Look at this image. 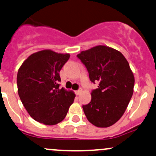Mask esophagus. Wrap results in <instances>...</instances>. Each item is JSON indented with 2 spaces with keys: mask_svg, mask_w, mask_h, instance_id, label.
<instances>
[{
  "mask_svg": "<svg viewBox=\"0 0 156 156\" xmlns=\"http://www.w3.org/2000/svg\"><path fill=\"white\" fill-rule=\"evenodd\" d=\"M82 92V90L81 89H80V90H77V91H75V94H76V95H80V94H81Z\"/></svg>",
  "mask_w": 156,
  "mask_h": 156,
  "instance_id": "obj_1",
  "label": "esophagus"
}]
</instances>
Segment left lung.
<instances>
[{"label":"left lung","instance_id":"1","mask_svg":"<svg viewBox=\"0 0 156 156\" xmlns=\"http://www.w3.org/2000/svg\"><path fill=\"white\" fill-rule=\"evenodd\" d=\"M77 57L85 65L90 79L98 83L91 101L83 106L87 119L98 127H108L122 117L133 94L135 78L123 54L107 46L82 51Z\"/></svg>","mask_w":156,"mask_h":156}]
</instances>
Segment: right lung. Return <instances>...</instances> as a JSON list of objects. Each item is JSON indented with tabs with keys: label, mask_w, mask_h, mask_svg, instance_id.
Instances as JSON below:
<instances>
[{
	"label": "right lung",
	"mask_w": 156,
	"mask_h": 156,
	"mask_svg": "<svg viewBox=\"0 0 156 156\" xmlns=\"http://www.w3.org/2000/svg\"><path fill=\"white\" fill-rule=\"evenodd\" d=\"M69 56L44 49L29 56L18 69V95L28 113L37 122L58 124L74 101V92L60 89L58 84L59 73Z\"/></svg>",
	"instance_id": "1"
}]
</instances>
